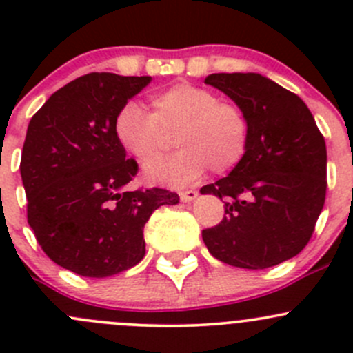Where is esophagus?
<instances>
[{
  "label": "esophagus",
  "mask_w": 353,
  "mask_h": 353,
  "mask_svg": "<svg viewBox=\"0 0 353 353\" xmlns=\"http://www.w3.org/2000/svg\"><path fill=\"white\" fill-rule=\"evenodd\" d=\"M196 196H198L196 190H188V191H181L179 193V198L183 199V201H193Z\"/></svg>",
  "instance_id": "obj_1"
}]
</instances>
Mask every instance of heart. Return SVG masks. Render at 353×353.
I'll use <instances>...</instances> for the list:
<instances>
[{
  "label": "heart",
  "mask_w": 353,
  "mask_h": 353,
  "mask_svg": "<svg viewBox=\"0 0 353 353\" xmlns=\"http://www.w3.org/2000/svg\"><path fill=\"white\" fill-rule=\"evenodd\" d=\"M114 133L140 165L154 162L176 134L177 154L145 169L150 183L184 186L212 167L223 174L243 162L249 145L244 109L222 101L216 92L193 83H176L150 97V114L126 102L116 114Z\"/></svg>",
  "instance_id": "heart-1"
}]
</instances>
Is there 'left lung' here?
Returning <instances> with one entry per match:
<instances>
[{
	"instance_id": "obj_1",
	"label": "left lung",
	"mask_w": 353,
	"mask_h": 353,
	"mask_svg": "<svg viewBox=\"0 0 353 353\" xmlns=\"http://www.w3.org/2000/svg\"><path fill=\"white\" fill-rule=\"evenodd\" d=\"M205 83L244 109L249 145L229 176L201 188L225 199V216L201 232L212 256L263 270L297 256L326 198V143L299 95L258 73H213Z\"/></svg>"
}]
</instances>
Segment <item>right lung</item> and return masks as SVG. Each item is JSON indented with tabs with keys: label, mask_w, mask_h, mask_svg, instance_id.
<instances>
[{
	"label": "right lung",
	"mask_w": 353,
	"mask_h": 353,
	"mask_svg": "<svg viewBox=\"0 0 353 353\" xmlns=\"http://www.w3.org/2000/svg\"><path fill=\"white\" fill-rule=\"evenodd\" d=\"M152 77L88 73L51 95L32 116L20 174L27 220L42 251L63 268L104 279L145 256L143 227L179 196L160 188L126 190L137 160L114 133L117 110Z\"/></svg>",
	"instance_id": "add662e5"
}]
</instances>
